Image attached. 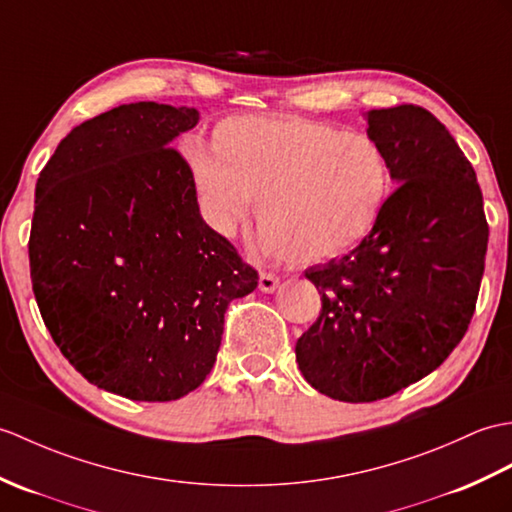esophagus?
I'll return each mask as SVG.
<instances>
[{
  "mask_svg": "<svg viewBox=\"0 0 512 512\" xmlns=\"http://www.w3.org/2000/svg\"><path fill=\"white\" fill-rule=\"evenodd\" d=\"M279 285V277L272 275V272H261L259 275V290L261 292H275Z\"/></svg>",
  "mask_w": 512,
  "mask_h": 512,
  "instance_id": "1",
  "label": "esophagus"
}]
</instances>
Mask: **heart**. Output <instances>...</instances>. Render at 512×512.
Wrapping results in <instances>:
<instances>
[{"label": "heart", "mask_w": 512, "mask_h": 512, "mask_svg": "<svg viewBox=\"0 0 512 512\" xmlns=\"http://www.w3.org/2000/svg\"><path fill=\"white\" fill-rule=\"evenodd\" d=\"M183 159L213 227L229 231L257 200L264 246L296 264L358 246L388 200V161L375 139L301 117H227L211 150L187 141Z\"/></svg>", "instance_id": "obj_1"}]
</instances>
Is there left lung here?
I'll return each mask as SVG.
<instances>
[{"instance_id":"obj_1","label":"left lung","mask_w":512,"mask_h":512,"mask_svg":"<svg viewBox=\"0 0 512 512\" xmlns=\"http://www.w3.org/2000/svg\"><path fill=\"white\" fill-rule=\"evenodd\" d=\"M399 187L360 246L305 270L323 312L296 340V362L323 395L366 403L441 366L467 334L489 224L478 178L445 124L423 106L366 113Z\"/></svg>"}]
</instances>
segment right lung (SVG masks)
<instances>
[{"label": "right lung", "instance_id": "right-lung-1", "mask_svg": "<svg viewBox=\"0 0 512 512\" xmlns=\"http://www.w3.org/2000/svg\"><path fill=\"white\" fill-rule=\"evenodd\" d=\"M198 111L122 104L82 122L37 181L32 290L56 347L91 384L174 401L216 364L224 314L257 270L202 220L172 141Z\"/></svg>", "mask_w": 512, "mask_h": 512}]
</instances>
